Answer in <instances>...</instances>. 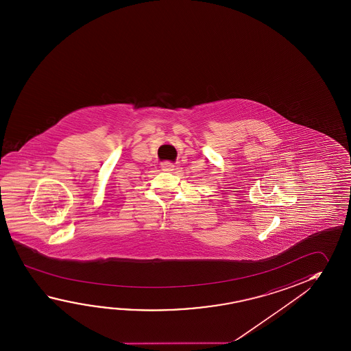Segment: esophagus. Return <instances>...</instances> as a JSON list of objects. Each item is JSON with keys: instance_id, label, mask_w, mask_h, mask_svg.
Wrapping results in <instances>:
<instances>
[{"instance_id": "obj_1", "label": "esophagus", "mask_w": 351, "mask_h": 351, "mask_svg": "<svg viewBox=\"0 0 351 351\" xmlns=\"http://www.w3.org/2000/svg\"><path fill=\"white\" fill-rule=\"evenodd\" d=\"M173 167H175V165H173V162H171V161H162L161 162V169L164 171H173Z\"/></svg>"}]
</instances>
